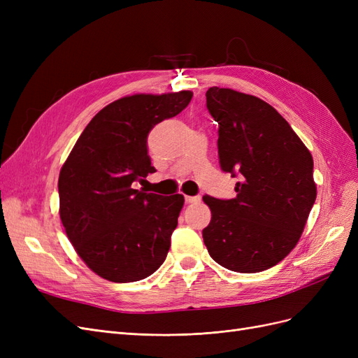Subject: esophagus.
<instances>
[{
	"label": "esophagus",
	"mask_w": 358,
	"mask_h": 358,
	"mask_svg": "<svg viewBox=\"0 0 358 358\" xmlns=\"http://www.w3.org/2000/svg\"><path fill=\"white\" fill-rule=\"evenodd\" d=\"M200 196H185V201L187 203H197V201H200Z\"/></svg>",
	"instance_id": "esophagus-1"
}]
</instances>
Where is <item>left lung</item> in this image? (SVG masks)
<instances>
[{
    "mask_svg": "<svg viewBox=\"0 0 358 358\" xmlns=\"http://www.w3.org/2000/svg\"><path fill=\"white\" fill-rule=\"evenodd\" d=\"M218 122L221 170L239 178L234 199L204 196L212 220L203 230L210 257L241 273L276 266L296 246L317 199L313 159L272 106L227 88L206 92Z\"/></svg>",
    "mask_w": 358,
    "mask_h": 358,
    "instance_id": "1",
    "label": "left lung"
}]
</instances>
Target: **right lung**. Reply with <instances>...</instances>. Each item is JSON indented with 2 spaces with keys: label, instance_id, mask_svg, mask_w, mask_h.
<instances>
[{
  "label": "right lung",
  "instance_id": "obj_1",
  "mask_svg": "<svg viewBox=\"0 0 358 358\" xmlns=\"http://www.w3.org/2000/svg\"><path fill=\"white\" fill-rule=\"evenodd\" d=\"M192 92L137 94L106 106L86 125L59 173V216L92 272L136 282L164 263L183 196L134 189L155 173L148 134L180 113Z\"/></svg>",
  "mask_w": 358,
  "mask_h": 358
}]
</instances>
